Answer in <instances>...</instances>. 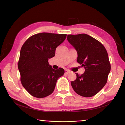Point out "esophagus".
<instances>
[{
    "label": "esophagus",
    "instance_id": "1",
    "mask_svg": "<svg viewBox=\"0 0 125 125\" xmlns=\"http://www.w3.org/2000/svg\"><path fill=\"white\" fill-rule=\"evenodd\" d=\"M69 73H70V71L68 70H65V73L66 74H68Z\"/></svg>",
    "mask_w": 125,
    "mask_h": 125
}]
</instances>
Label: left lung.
Masks as SVG:
<instances>
[{
  "instance_id": "8db88e82",
  "label": "left lung",
  "mask_w": 125,
  "mask_h": 125,
  "mask_svg": "<svg viewBox=\"0 0 125 125\" xmlns=\"http://www.w3.org/2000/svg\"><path fill=\"white\" fill-rule=\"evenodd\" d=\"M67 40L77 52V62L84 73L71 82L79 95L89 97L99 93L106 84L111 71L107 52L103 45L86 34L68 35Z\"/></svg>"
}]
</instances>
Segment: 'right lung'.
Returning a JSON list of instances; mask_svg holds the SVG:
<instances>
[{"instance_id":"1","label":"right lung","mask_w":125,"mask_h":125,"mask_svg":"<svg viewBox=\"0 0 125 125\" xmlns=\"http://www.w3.org/2000/svg\"><path fill=\"white\" fill-rule=\"evenodd\" d=\"M67 34L41 33L32 35L22 45L18 69L21 82L34 97L43 98L54 91L58 79L65 73L60 68L54 69L48 59L55 55L56 49L66 38Z\"/></svg>"}]
</instances>
